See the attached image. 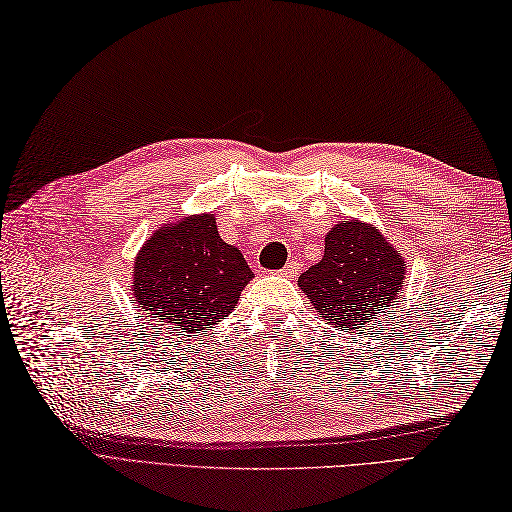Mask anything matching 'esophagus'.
Returning a JSON list of instances; mask_svg holds the SVG:
<instances>
[{
	"instance_id": "34e87169",
	"label": "esophagus",
	"mask_w": 512,
	"mask_h": 512,
	"mask_svg": "<svg viewBox=\"0 0 512 512\" xmlns=\"http://www.w3.org/2000/svg\"><path fill=\"white\" fill-rule=\"evenodd\" d=\"M298 263H294V260H291V263H287L283 269H280V274L283 276H287V278H294L296 274H298Z\"/></svg>"
}]
</instances>
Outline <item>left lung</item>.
Masks as SVG:
<instances>
[{
  "instance_id": "obj_1",
  "label": "left lung",
  "mask_w": 512,
  "mask_h": 512,
  "mask_svg": "<svg viewBox=\"0 0 512 512\" xmlns=\"http://www.w3.org/2000/svg\"><path fill=\"white\" fill-rule=\"evenodd\" d=\"M320 318L356 331L391 307L404 285V260L384 236L358 221H342L325 238V256L298 278Z\"/></svg>"
}]
</instances>
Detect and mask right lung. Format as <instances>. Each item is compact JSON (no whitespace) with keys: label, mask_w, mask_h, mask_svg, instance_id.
Instances as JSON below:
<instances>
[{"label":"right lung","mask_w":512,"mask_h":512,"mask_svg":"<svg viewBox=\"0 0 512 512\" xmlns=\"http://www.w3.org/2000/svg\"><path fill=\"white\" fill-rule=\"evenodd\" d=\"M132 274L143 314L179 336L223 320L254 276L241 249L218 236L212 214L159 229L141 249Z\"/></svg>","instance_id":"obj_1"}]
</instances>
